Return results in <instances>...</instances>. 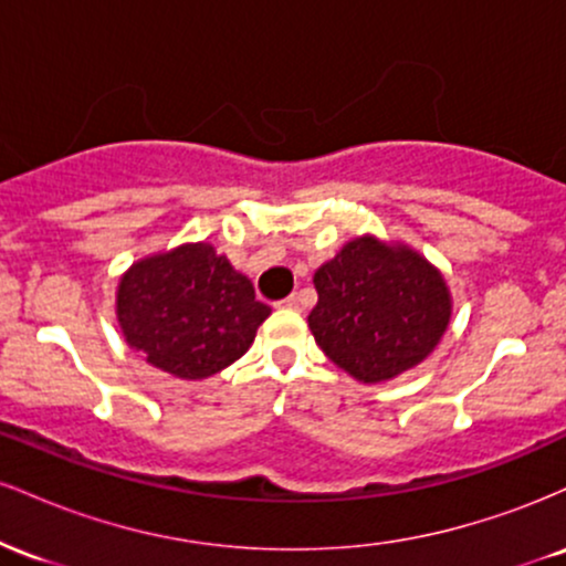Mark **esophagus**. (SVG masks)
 <instances>
[{
	"label": "esophagus",
	"instance_id": "esophagus-1",
	"mask_svg": "<svg viewBox=\"0 0 566 566\" xmlns=\"http://www.w3.org/2000/svg\"><path fill=\"white\" fill-rule=\"evenodd\" d=\"M279 305H282V308H301V297L290 295V297H284V301H279Z\"/></svg>",
	"mask_w": 566,
	"mask_h": 566
}]
</instances>
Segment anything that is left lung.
Segmentation results:
<instances>
[{"label": "left lung", "instance_id": "left-lung-1", "mask_svg": "<svg viewBox=\"0 0 566 566\" xmlns=\"http://www.w3.org/2000/svg\"><path fill=\"white\" fill-rule=\"evenodd\" d=\"M308 314L316 343L361 382L396 378L431 354L450 322V292L407 247L354 239L314 276Z\"/></svg>", "mask_w": 566, "mask_h": 566}]
</instances>
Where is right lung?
<instances>
[{
    "label": "right lung",
    "mask_w": 566,
    "mask_h": 566,
    "mask_svg": "<svg viewBox=\"0 0 566 566\" xmlns=\"http://www.w3.org/2000/svg\"><path fill=\"white\" fill-rule=\"evenodd\" d=\"M116 314L146 361L175 378L199 380L237 361L271 308L210 244H184L122 276Z\"/></svg>",
    "instance_id": "right-lung-1"
}]
</instances>
